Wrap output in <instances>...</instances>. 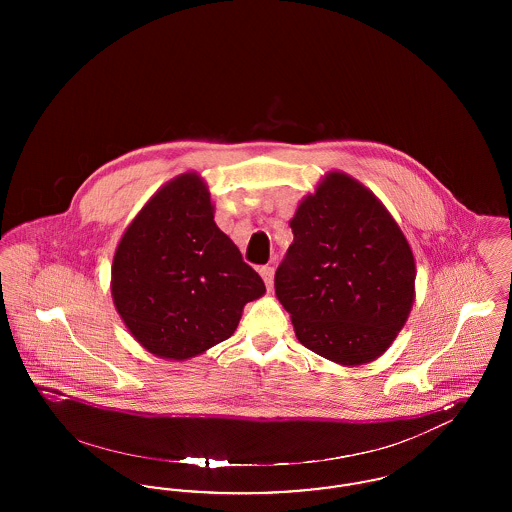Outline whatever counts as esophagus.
<instances>
[{
  "label": "esophagus",
  "instance_id": "obj_1",
  "mask_svg": "<svg viewBox=\"0 0 512 512\" xmlns=\"http://www.w3.org/2000/svg\"><path fill=\"white\" fill-rule=\"evenodd\" d=\"M261 278L265 280V286H267V290H272V280H274V268L272 267H263L261 270Z\"/></svg>",
  "mask_w": 512,
  "mask_h": 512
}]
</instances>
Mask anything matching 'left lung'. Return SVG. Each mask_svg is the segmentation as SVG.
<instances>
[{"label":"left lung","mask_w":512,"mask_h":512,"mask_svg":"<svg viewBox=\"0 0 512 512\" xmlns=\"http://www.w3.org/2000/svg\"><path fill=\"white\" fill-rule=\"evenodd\" d=\"M293 244L274 276L297 340L320 357L355 366L380 357L407 322L414 257L380 199L330 172L290 220Z\"/></svg>","instance_id":"left-lung-1"}]
</instances>
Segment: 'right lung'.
<instances>
[{"label":"right lung","instance_id":"add662e5","mask_svg":"<svg viewBox=\"0 0 512 512\" xmlns=\"http://www.w3.org/2000/svg\"><path fill=\"white\" fill-rule=\"evenodd\" d=\"M199 174L167 182L122 234L111 293L130 334L149 353L184 361L228 340L261 276L215 224Z\"/></svg>","mask_w":512,"mask_h":512}]
</instances>
